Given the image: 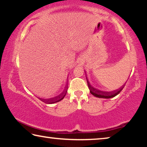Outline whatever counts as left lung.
I'll list each match as a JSON object with an SVG mask.
<instances>
[{"label": "left lung", "mask_w": 147, "mask_h": 147, "mask_svg": "<svg viewBox=\"0 0 147 147\" xmlns=\"http://www.w3.org/2000/svg\"><path fill=\"white\" fill-rule=\"evenodd\" d=\"M86 79H87V77H86ZM87 81H88V85L89 87V91H90V93L93 94V96L98 98H113L116 95H117V94L120 93V92L123 90V89L124 88V85H123V87H121V88H119V89H117V90H115L113 91H111V92L103 91H100L99 90V89L94 88L93 87H92L88 82V79H87Z\"/></svg>", "instance_id": "left-lung-1"}]
</instances>
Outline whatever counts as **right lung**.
Returning <instances> with one entry per match:
<instances>
[{
    "instance_id": "right-lung-1",
    "label": "right lung",
    "mask_w": 147,
    "mask_h": 147,
    "mask_svg": "<svg viewBox=\"0 0 147 147\" xmlns=\"http://www.w3.org/2000/svg\"><path fill=\"white\" fill-rule=\"evenodd\" d=\"M67 86V85H66ZM65 87V90L63 91V93H62L61 94H59V96H56L55 98H53V99H47V100H46V99H42V98H39L40 99V100H41V101H43V102H47V103H49V104H53V103H55V102H59L60 100H61L62 99H63L64 97H65V94H66V93H67V88H68V87Z\"/></svg>"
}]
</instances>
